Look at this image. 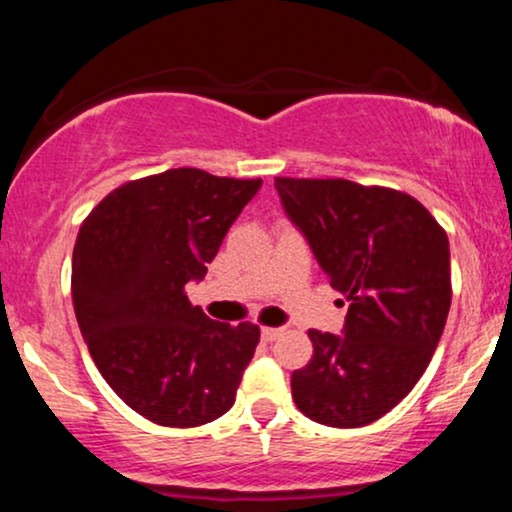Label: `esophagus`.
<instances>
[{
    "label": "esophagus",
    "mask_w": 512,
    "mask_h": 512,
    "mask_svg": "<svg viewBox=\"0 0 512 512\" xmlns=\"http://www.w3.org/2000/svg\"><path fill=\"white\" fill-rule=\"evenodd\" d=\"M284 330H279V327H262V339L264 342H274V339H279Z\"/></svg>",
    "instance_id": "esophagus-1"
}]
</instances>
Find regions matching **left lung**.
Listing matches in <instances>:
<instances>
[{"instance_id": "8db88e82", "label": "left lung", "mask_w": 512, "mask_h": 512, "mask_svg": "<svg viewBox=\"0 0 512 512\" xmlns=\"http://www.w3.org/2000/svg\"><path fill=\"white\" fill-rule=\"evenodd\" d=\"M330 284L349 301L344 337L308 330L313 358L293 370L296 407L358 428L397 407L424 375L448 320L450 245L419 199L344 178H274Z\"/></svg>"}]
</instances>
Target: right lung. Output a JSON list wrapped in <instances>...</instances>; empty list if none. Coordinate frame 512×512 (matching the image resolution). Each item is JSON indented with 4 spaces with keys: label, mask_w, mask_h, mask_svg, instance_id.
Masks as SVG:
<instances>
[{
    "label": "right lung",
    "mask_w": 512,
    "mask_h": 512,
    "mask_svg": "<svg viewBox=\"0 0 512 512\" xmlns=\"http://www.w3.org/2000/svg\"><path fill=\"white\" fill-rule=\"evenodd\" d=\"M262 180L170 168L129 180L79 228L72 301L88 351L117 397L158 426L192 428L236 402L260 327L190 303L223 236Z\"/></svg>",
    "instance_id": "obj_1"
}]
</instances>
